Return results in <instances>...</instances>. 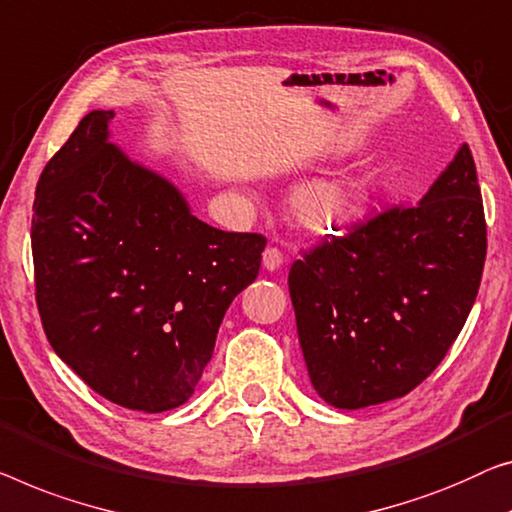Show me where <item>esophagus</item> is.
I'll use <instances>...</instances> for the list:
<instances>
[{"label":"esophagus","mask_w":512,"mask_h":512,"mask_svg":"<svg viewBox=\"0 0 512 512\" xmlns=\"http://www.w3.org/2000/svg\"><path fill=\"white\" fill-rule=\"evenodd\" d=\"M262 262H264V269L266 271H278L282 262H285V257H282L280 250L276 246H269L262 253Z\"/></svg>","instance_id":"esophagus-1"}]
</instances>
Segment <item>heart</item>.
I'll use <instances>...</instances> for the list:
<instances>
[{
	"mask_svg": "<svg viewBox=\"0 0 512 512\" xmlns=\"http://www.w3.org/2000/svg\"><path fill=\"white\" fill-rule=\"evenodd\" d=\"M370 181L361 174L312 179L296 188L292 213L305 230L340 232L356 220L363 209Z\"/></svg>",
	"mask_w": 512,
	"mask_h": 512,
	"instance_id": "b5f03b06",
	"label": "heart"
}]
</instances>
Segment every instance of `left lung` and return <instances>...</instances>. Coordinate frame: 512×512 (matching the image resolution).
Returning a JSON list of instances; mask_svg holds the SVG:
<instances>
[{
	"label": "left lung",
	"instance_id": "left-lung-1",
	"mask_svg": "<svg viewBox=\"0 0 512 512\" xmlns=\"http://www.w3.org/2000/svg\"><path fill=\"white\" fill-rule=\"evenodd\" d=\"M485 253L467 144L418 204L381 211L305 250L289 269V296L319 398L363 409L414 391L467 322Z\"/></svg>",
	"mask_w": 512,
	"mask_h": 512
}]
</instances>
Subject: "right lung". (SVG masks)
<instances>
[{"label":"right lung","mask_w":512,"mask_h":512,"mask_svg":"<svg viewBox=\"0 0 512 512\" xmlns=\"http://www.w3.org/2000/svg\"><path fill=\"white\" fill-rule=\"evenodd\" d=\"M94 110L36 186V305L57 356L119 407L158 414L195 393L262 234L216 230L170 181L110 144Z\"/></svg>","instance_id":"right-lung-1"}]
</instances>
